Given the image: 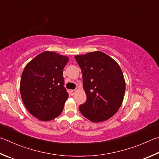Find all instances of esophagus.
<instances>
[{"mask_svg":"<svg viewBox=\"0 0 159 159\" xmlns=\"http://www.w3.org/2000/svg\"><path fill=\"white\" fill-rule=\"evenodd\" d=\"M75 93H76V90L75 89L70 90V93L71 95H73Z\"/></svg>","mask_w":159,"mask_h":159,"instance_id":"obj_1","label":"esophagus"}]
</instances>
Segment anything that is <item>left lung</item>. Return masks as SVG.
Wrapping results in <instances>:
<instances>
[{"label": "left lung", "instance_id": "left-lung-1", "mask_svg": "<svg viewBox=\"0 0 159 159\" xmlns=\"http://www.w3.org/2000/svg\"><path fill=\"white\" fill-rule=\"evenodd\" d=\"M82 70L86 100L80 105L82 114L94 122L107 120L123 101L125 82L115 60L100 51L75 57Z\"/></svg>", "mask_w": 159, "mask_h": 159}]
</instances>
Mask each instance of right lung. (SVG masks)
I'll list each match as a JSON object with an SVG mask.
<instances>
[{
    "mask_svg": "<svg viewBox=\"0 0 159 159\" xmlns=\"http://www.w3.org/2000/svg\"><path fill=\"white\" fill-rule=\"evenodd\" d=\"M68 57L46 51L30 61L20 83L21 98L35 118L49 121L61 114L68 93L64 86L63 70Z\"/></svg>",
    "mask_w": 159,
    "mask_h": 159,
    "instance_id": "obj_1",
    "label": "right lung"
}]
</instances>
